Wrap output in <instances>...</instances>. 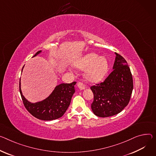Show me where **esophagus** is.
<instances>
[{"instance_id": "34e87169", "label": "esophagus", "mask_w": 156, "mask_h": 156, "mask_svg": "<svg viewBox=\"0 0 156 156\" xmlns=\"http://www.w3.org/2000/svg\"><path fill=\"white\" fill-rule=\"evenodd\" d=\"M77 86H78V87L81 90H83L85 89V87H84V84H83L82 83H81V82H78Z\"/></svg>"}]
</instances>
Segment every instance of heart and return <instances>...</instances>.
<instances>
[{"label": "heart", "instance_id": "b5f03b06", "mask_svg": "<svg viewBox=\"0 0 156 156\" xmlns=\"http://www.w3.org/2000/svg\"><path fill=\"white\" fill-rule=\"evenodd\" d=\"M75 66L80 69H86L85 77L92 83L101 81L109 70V63L104 56H98L95 53L84 55L75 63Z\"/></svg>", "mask_w": 156, "mask_h": 156}]
</instances>
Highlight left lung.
I'll list each match as a JSON object with an SVG mask.
<instances>
[{"instance_id": "8db88e82", "label": "left lung", "mask_w": 156, "mask_h": 156, "mask_svg": "<svg viewBox=\"0 0 156 156\" xmlns=\"http://www.w3.org/2000/svg\"><path fill=\"white\" fill-rule=\"evenodd\" d=\"M113 71L104 82L91 87L94 94L91 109L101 118L116 115L128 105L133 90V80L126 60L115 53Z\"/></svg>"}]
</instances>
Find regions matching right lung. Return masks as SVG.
<instances>
[{"label": "right lung", "mask_w": 156, "mask_h": 156, "mask_svg": "<svg viewBox=\"0 0 156 156\" xmlns=\"http://www.w3.org/2000/svg\"><path fill=\"white\" fill-rule=\"evenodd\" d=\"M38 51L33 56L40 54ZM24 66L22 68V72ZM76 82L72 83H62L56 86L52 93L45 100L32 103L28 101L23 96L20 88V80L19 90L22 101L25 108L30 114L37 119L44 121H51L61 118L69 107L72 98L75 92V85Z\"/></svg>", "instance_id": "add662e5"}]
</instances>
